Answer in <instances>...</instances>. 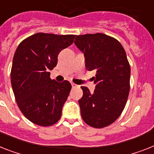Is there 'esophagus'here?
<instances>
[{"mask_svg": "<svg viewBox=\"0 0 154 154\" xmlns=\"http://www.w3.org/2000/svg\"><path fill=\"white\" fill-rule=\"evenodd\" d=\"M72 86L73 87V88H75V87H78V85H76L75 83H74V82H72Z\"/></svg>", "mask_w": 154, "mask_h": 154, "instance_id": "1", "label": "esophagus"}]
</instances>
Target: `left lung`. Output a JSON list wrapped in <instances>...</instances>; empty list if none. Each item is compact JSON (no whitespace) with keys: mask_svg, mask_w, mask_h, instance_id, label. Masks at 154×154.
Returning <instances> with one entry per match:
<instances>
[{"mask_svg":"<svg viewBox=\"0 0 154 154\" xmlns=\"http://www.w3.org/2000/svg\"><path fill=\"white\" fill-rule=\"evenodd\" d=\"M75 44L84 53L86 70L96 71L94 93L81 86L82 120L93 128L107 127L121 115L129 95L131 68L126 52L116 39L101 33L78 35Z\"/></svg>","mask_w":154,"mask_h":154,"instance_id":"obj_1","label":"left lung"}]
</instances>
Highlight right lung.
<instances>
[{"instance_id":"obj_1","label":"right lung","mask_w":154,"mask_h":154,"mask_svg":"<svg viewBox=\"0 0 154 154\" xmlns=\"http://www.w3.org/2000/svg\"><path fill=\"white\" fill-rule=\"evenodd\" d=\"M76 35L37 33L22 41L12 60L11 83L16 103L24 116L37 125L48 127L61 116L72 85L50 79L62 49Z\"/></svg>"}]
</instances>
